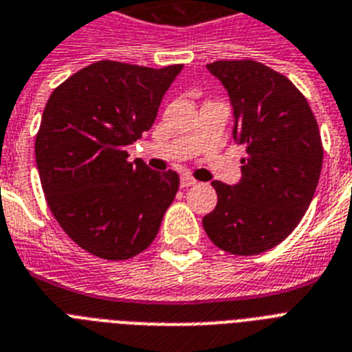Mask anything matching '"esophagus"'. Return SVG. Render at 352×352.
<instances>
[{
  "label": "esophagus",
  "instance_id": "34e87169",
  "mask_svg": "<svg viewBox=\"0 0 352 352\" xmlns=\"http://www.w3.org/2000/svg\"><path fill=\"white\" fill-rule=\"evenodd\" d=\"M197 184V181L195 179H193V177H190V175H182L181 177V186L182 188H190V186H195Z\"/></svg>",
  "mask_w": 352,
  "mask_h": 352
}]
</instances>
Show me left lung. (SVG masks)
<instances>
[{"label":"left lung","instance_id":"1","mask_svg":"<svg viewBox=\"0 0 352 352\" xmlns=\"http://www.w3.org/2000/svg\"><path fill=\"white\" fill-rule=\"evenodd\" d=\"M233 110V139L245 144L242 177L213 182L215 210L202 219L210 241L231 255H258L291 235L318 186L324 150L309 102L282 74L262 63L206 65Z\"/></svg>","mask_w":352,"mask_h":352}]
</instances>
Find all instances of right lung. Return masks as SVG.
Listing matches in <instances>:
<instances>
[{"label": "right lung", "mask_w": 352, "mask_h": 352, "mask_svg": "<svg viewBox=\"0 0 352 352\" xmlns=\"http://www.w3.org/2000/svg\"><path fill=\"white\" fill-rule=\"evenodd\" d=\"M182 65L148 68L97 61L48 99L36 162L48 208L77 245L104 260L139 255L159 233L179 190L175 171L128 162Z\"/></svg>", "instance_id": "add662e5"}]
</instances>
